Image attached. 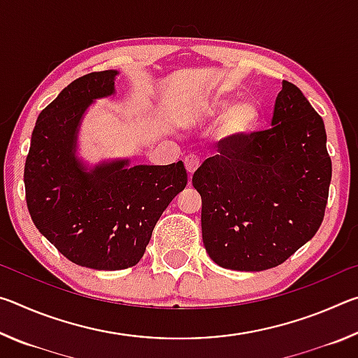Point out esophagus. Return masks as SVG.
I'll use <instances>...</instances> for the list:
<instances>
[{"instance_id":"obj_1","label":"esophagus","mask_w":358,"mask_h":358,"mask_svg":"<svg viewBox=\"0 0 358 358\" xmlns=\"http://www.w3.org/2000/svg\"><path fill=\"white\" fill-rule=\"evenodd\" d=\"M185 166H186V171L192 175L197 171V167L201 166V159H199V156L196 155H187L185 157Z\"/></svg>"}]
</instances>
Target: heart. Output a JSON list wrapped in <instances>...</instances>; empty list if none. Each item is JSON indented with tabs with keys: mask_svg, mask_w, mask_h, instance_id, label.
<instances>
[{
	"mask_svg": "<svg viewBox=\"0 0 358 358\" xmlns=\"http://www.w3.org/2000/svg\"><path fill=\"white\" fill-rule=\"evenodd\" d=\"M226 113L220 123V134L229 138H238L246 136L256 128L259 121V107L252 101H241L232 106V99L215 98L203 107V115L208 118H216Z\"/></svg>",
	"mask_w": 358,
	"mask_h": 358,
	"instance_id": "obj_1",
	"label": "heart"
}]
</instances>
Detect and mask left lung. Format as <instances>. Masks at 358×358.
<instances>
[{"instance_id":"left-lung-1","label":"left lung","mask_w":358,"mask_h":358,"mask_svg":"<svg viewBox=\"0 0 358 358\" xmlns=\"http://www.w3.org/2000/svg\"><path fill=\"white\" fill-rule=\"evenodd\" d=\"M330 181L324 121L284 80L271 128L221 138L217 155L192 175L208 256L240 271L286 262L322 224Z\"/></svg>"}]
</instances>
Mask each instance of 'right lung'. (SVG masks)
<instances>
[{"label":"right lung","instance_id":"obj_1","mask_svg":"<svg viewBox=\"0 0 358 358\" xmlns=\"http://www.w3.org/2000/svg\"><path fill=\"white\" fill-rule=\"evenodd\" d=\"M115 76L77 78L39 113L23 173L34 226L66 259L94 270L134 266L162 211L187 183L181 161L134 167L118 161L93 172L78 164L77 126L93 99L113 93Z\"/></svg>","mask_w":358,"mask_h":358}]
</instances>
